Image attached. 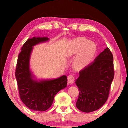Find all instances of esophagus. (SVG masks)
Segmentation results:
<instances>
[{
	"mask_svg": "<svg viewBox=\"0 0 128 128\" xmlns=\"http://www.w3.org/2000/svg\"><path fill=\"white\" fill-rule=\"evenodd\" d=\"M74 77L72 75H69L68 77V83L69 84H72L74 82Z\"/></svg>",
	"mask_w": 128,
	"mask_h": 128,
	"instance_id": "esophagus-1",
	"label": "esophagus"
}]
</instances>
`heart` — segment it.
Instances as JSON below:
<instances>
[{"instance_id":"obj_1","label":"heart","mask_w":128,"mask_h":128,"mask_svg":"<svg viewBox=\"0 0 128 128\" xmlns=\"http://www.w3.org/2000/svg\"><path fill=\"white\" fill-rule=\"evenodd\" d=\"M71 44L73 54L81 52L77 62L78 66L81 68L87 66L97 52V46L94 42H90L82 37L74 39L72 41Z\"/></svg>"}]
</instances>
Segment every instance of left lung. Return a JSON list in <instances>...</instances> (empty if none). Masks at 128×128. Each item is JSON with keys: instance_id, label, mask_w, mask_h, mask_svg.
I'll use <instances>...</instances> for the list:
<instances>
[{"instance_id": "left-lung-1", "label": "left lung", "mask_w": 128, "mask_h": 128, "mask_svg": "<svg viewBox=\"0 0 128 128\" xmlns=\"http://www.w3.org/2000/svg\"><path fill=\"white\" fill-rule=\"evenodd\" d=\"M114 56L108 47L80 72L76 84L79 88L76 107L82 112L96 111L104 104L114 78Z\"/></svg>"}]
</instances>
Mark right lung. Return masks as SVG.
<instances>
[{
    "label": "right lung",
    "mask_w": 128,
    "mask_h": 128,
    "mask_svg": "<svg viewBox=\"0 0 128 128\" xmlns=\"http://www.w3.org/2000/svg\"><path fill=\"white\" fill-rule=\"evenodd\" d=\"M47 37L29 39L21 48L17 60L15 76L19 94L22 102L29 109L36 111H45L52 104L57 93L67 85V77L38 81L30 70V55L33 46L47 42Z\"/></svg>",
    "instance_id": "obj_1"
}]
</instances>
